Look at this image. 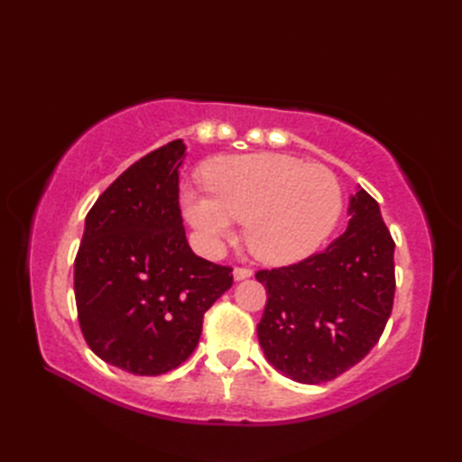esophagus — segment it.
<instances>
[{
	"label": "esophagus",
	"mask_w": 462,
	"mask_h": 462,
	"mask_svg": "<svg viewBox=\"0 0 462 462\" xmlns=\"http://www.w3.org/2000/svg\"><path fill=\"white\" fill-rule=\"evenodd\" d=\"M248 278H252V270H248V268H236V270H234V280H236V282L248 280Z\"/></svg>",
	"instance_id": "1"
}]
</instances>
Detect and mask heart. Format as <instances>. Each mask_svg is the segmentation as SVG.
<instances>
[{
    "label": "heart",
    "instance_id": "b5f03b06",
    "mask_svg": "<svg viewBox=\"0 0 462 462\" xmlns=\"http://www.w3.org/2000/svg\"><path fill=\"white\" fill-rule=\"evenodd\" d=\"M208 196L184 189L180 208L214 254L244 224V242L260 262L288 266L318 252L343 214V190L326 166L276 152L220 156L204 166Z\"/></svg>",
    "mask_w": 462,
    "mask_h": 462
}]
</instances>
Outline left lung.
<instances>
[{
	"label": "left lung",
	"mask_w": 462,
	"mask_h": 462,
	"mask_svg": "<svg viewBox=\"0 0 462 462\" xmlns=\"http://www.w3.org/2000/svg\"><path fill=\"white\" fill-rule=\"evenodd\" d=\"M347 230L293 266L262 270L268 301L258 323L263 357L282 375L318 385L356 365L393 310L395 242L379 204L359 189Z\"/></svg>",
	"instance_id": "obj_1"
}]
</instances>
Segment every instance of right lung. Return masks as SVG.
Segmentation results:
<instances>
[{"mask_svg":"<svg viewBox=\"0 0 462 462\" xmlns=\"http://www.w3.org/2000/svg\"><path fill=\"white\" fill-rule=\"evenodd\" d=\"M186 144L131 164L85 218L75 260L81 331L97 357L133 375H162L199 346L204 313L232 268L196 256L179 208Z\"/></svg>","mask_w":462,"mask_h":462,"instance_id":"add662e5","label":"right lung"}]
</instances>
